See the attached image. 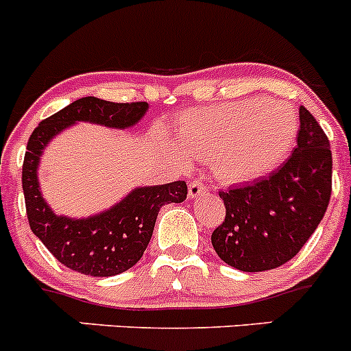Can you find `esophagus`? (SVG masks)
<instances>
[{
    "mask_svg": "<svg viewBox=\"0 0 351 351\" xmlns=\"http://www.w3.org/2000/svg\"><path fill=\"white\" fill-rule=\"evenodd\" d=\"M206 191V186L203 184L202 181H191L189 182V198H198L199 195H203V193Z\"/></svg>",
    "mask_w": 351,
    "mask_h": 351,
    "instance_id": "obj_1",
    "label": "esophagus"
}]
</instances>
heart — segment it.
<instances>
[{
    "instance_id": "obj_1",
    "label": "heart",
    "mask_w": 351,
    "mask_h": 351,
    "mask_svg": "<svg viewBox=\"0 0 351 351\" xmlns=\"http://www.w3.org/2000/svg\"><path fill=\"white\" fill-rule=\"evenodd\" d=\"M296 132L298 117L288 103L252 98L186 112L169 149L181 163L210 156L217 178L248 182L282 162Z\"/></svg>"
}]
</instances>
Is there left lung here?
<instances>
[{"mask_svg":"<svg viewBox=\"0 0 351 351\" xmlns=\"http://www.w3.org/2000/svg\"><path fill=\"white\" fill-rule=\"evenodd\" d=\"M293 155L269 178L220 191L226 219L212 232L217 255L243 272H263L291 260L328 210L332 189L329 139L300 106Z\"/></svg>","mask_w":351,"mask_h":351,"instance_id":"left-lung-1","label":"left lung"}]
</instances>
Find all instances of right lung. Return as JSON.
<instances>
[{
    "label": "right lung",
    "mask_w": 351,
    "mask_h": 351,
    "mask_svg": "<svg viewBox=\"0 0 351 351\" xmlns=\"http://www.w3.org/2000/svg\"><path fill=\"white\" fill-rule=\"evenodd\" d=\"M148 103H112L86 96L43 120L27 143L22 167L29 226L60 263L75 272L108 278L141 260L155 228L156 215L167 203H181L188 195L184 181L143 186L108 210L86 219L56 215L43 198L38 169L43 149L56 134L75 122L99 123L110 129H128L145 117Z\"/></svg>",
    "instance_id": "add662e5"
}]
</instances>
